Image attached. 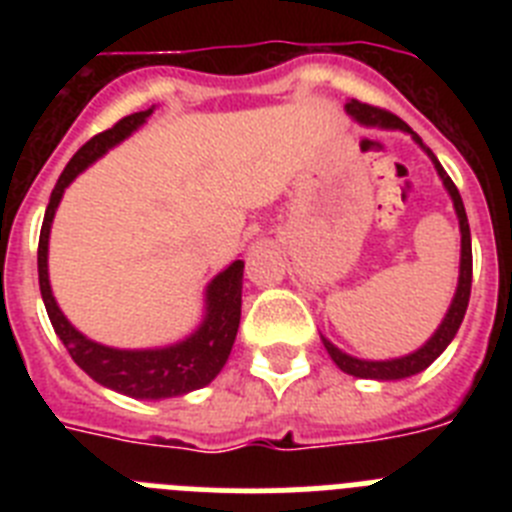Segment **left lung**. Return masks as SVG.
I'll return each instance as SVG.
<instances>
[{"mask_svg":"<svg viewBox=\"0 0 512 512\" xmlns=\"http://www.w3.org/2000/svg\"><path fill=\"white\" fill-rule=\"evenodd\" d=\"M346 110L356 117L359 122L364 125H379V128H397V130H408L415 140H418L420 146H423V140L410 130L408 122H402L400 117L392 115L390 110H382V107H374V104H366V102H348ZM425 148V146H423ZM425 153L433 158V164H436L438 176L443 179L446 189H449L451 200H454L456 207V215H459V228H461V269H459V287H456V295L454 302H451L449 312H446V318H443L441 328L433 333V338L425 343L423 348H418L415 354L410 356H402V359H392V361H361L354 359V356L343 354L338 351L336 346L330 341H325V348H328L330 359L336 361L346 374H354V377L361 379H405V377H413V374L423 372L438 356L443 354V348L449 346L451 338L456 336V330H459L461 320H464V312H467L469 305V292H472V235H469V223H467V212H464V202H461V194L456 189V184L451 182V176L443 171V166L438 164V158L433 156L431 148H425Z\"/></svg>","mask_w":512,"mask_h":512,"instance_id":"8db88e82","label":"left lung"}]
</instances>
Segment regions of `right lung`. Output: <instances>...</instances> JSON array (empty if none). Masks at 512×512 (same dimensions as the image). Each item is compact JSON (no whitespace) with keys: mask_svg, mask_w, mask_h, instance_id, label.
Wrapping results in <instances>:
<instances>
[{"mask_svg":"<svg viewBox=\"0 0 512 512\" xmlns=\"http://www.w3.org/2000/svg\"><path fill=\"white\" fill-rule=\"evenodd\" d=\"M148 115H151V110L122 117L110 130L87 140L66 164L63 174L58 176V184L53 187L51 202H48V210L43 217V228H40L38 279L40 295H43L45 310H48L56 336L63 341L71 359L94 382L104 384L120 395L140 397V400H161V397H179L192 390H200L220 374V369L228 361L235 333H238V323H241L243 261H233L207 287V315L200 330L189 336L187 341L169 348H156V351H117V348L99 346V343L84 338L69 320L63 318V312L58 310L51 295V284H48V235H51L53 215H56V207L63 197V189L69 187L92 161H97L107 148L120 143L122 138H128Z\"/></svg>","mask_w":512,"mask_h":512,"instance_id":"add662e5","label":"right lung"}]
</instances>
